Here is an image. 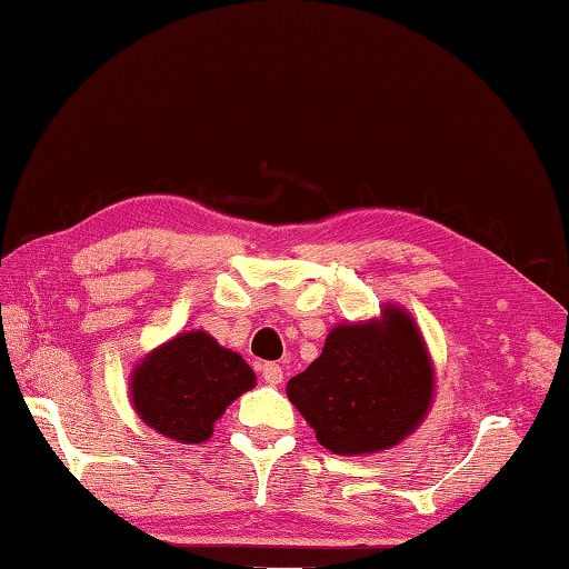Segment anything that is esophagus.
<instances>
[{
	"mask_svg": "<svg viewBox=\"0 0 569 569\" xmlns=\"http://www.w3.org/2000/svg\"><path fill=\"white\" fill-rule=\"evenodd\" d=\"M261 376H263L266 383L278 386V383H281V380H283V368L278 366V363H263V366H261Z\"/></svg>",
	"mask_w": 569,
	"mask_h": 569,
	"instance_id": "obj_1",
	"label": "esophagus"
}]
</instances>
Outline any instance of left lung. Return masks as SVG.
Segmentation results:
<instances>
[{"instance_id": "8db88e82", "label": "left lung", "mask_w": 569, "mask_h": 569, "mask_svg": "<svg viewBox=\"0 0 569 569\" xmlns=\"http://www.w3.org/2000/svg\"><path fill=\"white\" fill-rule=\"evenodd\" d=\"M286 392L320 446L360 456L396 446L426 418L432 366L416 323L392 308L380 323L336 326Z\"/></svg>"}]
</instances>
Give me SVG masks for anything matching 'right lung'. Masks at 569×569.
I'll return each mask as SVG.
<instances>
[{
	"instance_id": "right-lung-1",
	"label": "right lung",
	"mask_w": 569,
	"mask_h": 569,
	"mask_svg": "<svg viewBox=\"0 0 569 569\" xmlns=\"http://www.w3.org/2000/svg\"><path fill=\"white\" fill-rule=\"evenodd\" d=\"M253 386V370L239 353L193 330L153 350L133 370L131 400L141 420L161 436L203 442L226 406Z\"/></svg>"
}]
</instances>
